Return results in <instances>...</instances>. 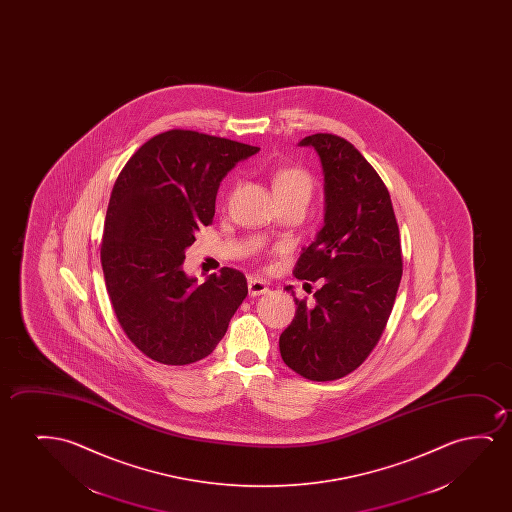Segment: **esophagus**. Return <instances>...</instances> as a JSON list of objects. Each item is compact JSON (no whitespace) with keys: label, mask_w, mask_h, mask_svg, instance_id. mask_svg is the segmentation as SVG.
Listing matches in <instances>:
<instances>
[{"label":"esophagus","mask_w":512,"mask_h":512,"mask_svg":"<svg viewBox=\"0 0 512 512\" xmlns=\"http://www.w3.org/2000/svg\"><path fill=\"white\" fill-rule=\"evenodd\" d=\"M248 292H250L252 297L267 294L269 292V283L266 280H260V278H250L248 280Z\"/></svg>","instance_id":"34e87169"}]
</instances>
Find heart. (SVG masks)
<instances>
[{"mask_svg": "<svg viewBox=\"0 0 512 512\" xmlns=\"http://www.w3.org/2000/svg\"><path fill=\"white\" fill-rule=\"evenodd\" d=\"M273 192L276 199H295L308 204L313 192V178L301 168L280 169L273 176Z\"/></svg>", "mask_w": 512, "mask_h": 512, "instance_id": "1", "label": "heart"}]
</instances>
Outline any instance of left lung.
I'll list each match as a JSON object with an SVG mask.
<instances>
[{"mask_svg": "<svg viewBox=\"0 0 512 512\" xmlns=\"http://www.w3.org/2000/svg\"><path fill=\"white\" fill-rule=\"evenodd\" d=\"M299 145L322 162L325 215L294 274L322 278V287L313 306L294 297L280 353L302 378L334 381L355 371L385 330L402 278L399 225L385 183L350 141L318 133Z\"/></svg>", "mask_w": 512, "mask_h": 512, "instance_id": "left-lung-1", "label": "left lung"}]
</instances>
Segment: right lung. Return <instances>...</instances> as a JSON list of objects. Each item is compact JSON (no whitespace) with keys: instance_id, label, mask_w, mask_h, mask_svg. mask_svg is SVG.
<instances>
[{"instance_id":"add662e5","label":"right lung","mask_w":512,"mask_h":512,"mask_svg":"<svg viewBox=\"0 0 512 512\" xmlns=\"http://www.w3.org/2000/svg\"><path fill=\"white\" fill-rule=\"evenodd\" d=\"M259 150L171 129L140 147L113 185L101 245L106 290L126 336L155 362L208 357L248 295L238 269L224 267L199 285L183 260L213 220L220 182Z\"/></svg>"}]
</instances>
